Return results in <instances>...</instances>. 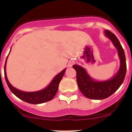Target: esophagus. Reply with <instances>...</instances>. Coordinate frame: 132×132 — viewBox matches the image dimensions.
I'll use <instances>...</instances> for the list:
<instances>
[{"label": "esophagus", "instance_id": "1", "mask_svg": "<svg viewBox=\"0 0 132 132\" xmlns=\"http://www.w3.org/2000/svg\"><path fill=\"white\" fill-rule=\"evenodd\" d=\"M73 64V61H70L68 63V66H72V65Z\"/></svg>", "mask_w": 132, "mask_h": 132}]
</instances>
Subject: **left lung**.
Returning <instances> with one entry per match:
<instances>
[{
  "label": "left lung",
  "mask_w": 132,
  "mask_h": 132,
  "mask_svg": "<svg viewBox=\"0 0 132 132\" xmlns=\"http://www.w3.org/2000/svg\"><path fill=\"white\" fill-rule=\"evenodd\" d=\"M106 36L111 40L118 50L120 59V67L118 73L110 79L96 81L92 78L86 70L79 65L75 64L73 68L77 72V81L78 88L87 98L103 100L111 96L123 84L126 73V57L124 50L118 38L108 30L104 31Z\"/></svg>",
  "instance_id": "8db88e82"
}]
</instances>
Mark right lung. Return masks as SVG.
Here are the masks:
<instances>
[{
  "instance_id": "add662e5",
  "label": "right lung",
  "mask_w": 132,
  "mask_h": 132,
  "mask_svg": "<svg viewBox=\"0 0 132 132\" xmlns=\"http://www.w3.org/2000/svg\"><path fill=\"white\" fill-rule=\"evenodd\" d=\"M10 52H9V53H10ZM7 57H8V55H7V58H6V62H5L4 65L5 79H6V83H7V86H8L9 89L11 90V91L16 96H17L18 98L22 100L27 102V103H31V104H40V103H45V102L50 101L54 98V97L55 96L57 92L59 84L61 79H62L65 73V71H66V68L64 69L61 72H60L57 75L54 77V79L52 80V81L50 82V84L46 87L44 88L43 89L35 92H24L20 91L19 89H17L16 88L13 87L11 84L10 82H9L8 79H7L6 71V62H7Z\"/></svg>"
}]
</instances>
